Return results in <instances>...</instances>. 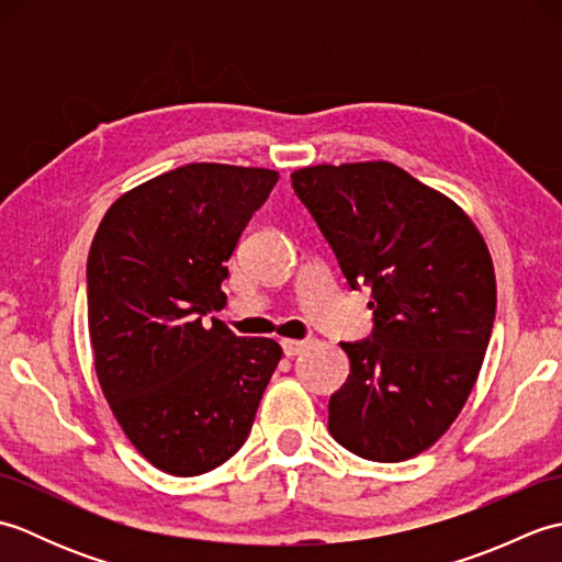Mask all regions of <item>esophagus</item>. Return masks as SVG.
Listing matches in <instances>:
<instances>
[{
  "mask_svg": "<svg viewBox=\"0 0 562 562\" xmlns=\"http://www.w3.org/2000/svg\"><path fill=\"white\" fill-rule=\"evenodd\" d=\"M280 345H282L284 355H288V357H294V355H300V352L306 348V340H292V338H284V340H280Z\"/></svg>",
  "mask_w": 562,
  "mask_h": 562,
  "instance_id": "34e87169",
  "label": "esophagus"
}]
</instances>
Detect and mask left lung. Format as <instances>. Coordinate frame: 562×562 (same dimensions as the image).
<instances>
[{"instance_id":"left-lung-1","label":"left lung","mask_w":562,"mask_h":562,"mask_svg":"<svg viewBox=\"0 0 562 562\" xmlns=\"http://www.w3.org/2000/svg\"><path fill=\"white\" fill-rule=\"evenodd\" d=\"M292 188L350 290H372V336L340 342L348 381L328 432L357 457L405 461L457 420L495 321V270L473 222L389 161L321 164Z\"/></svg>"}]
</instances>
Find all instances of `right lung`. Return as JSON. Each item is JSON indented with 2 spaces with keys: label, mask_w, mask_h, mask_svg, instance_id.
Instances as JSON below:
<instances>
[{
  "label": "right lung",
  "mask_w": 562,
  "mask_h": 562,
  "mask_svg": "<svg viewBox=\"0 0 562 562\" xmlns=\"http://www.w3.org/2000/svg\"><path fill=\"white\" fill-rule=\"evenodd\" d=\"M278 171L188 164L117 198L87 260L89 338L123 432L171 475L241 449L282 348L238 338L220 312L226 260Z\"/></svg>",
  "instance_id": "obj_1"
}]
</instances>
